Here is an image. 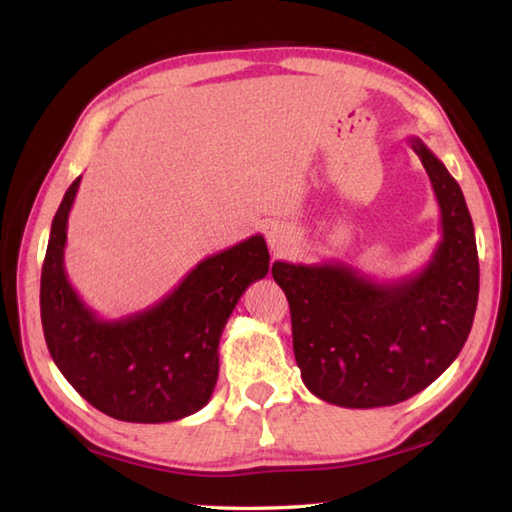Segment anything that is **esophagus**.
<instances>
[{"mask_svg": "<svg viewBox=\"0 0 512 512\" xmlns=\"http://www.w3.org/2000/svg\"><path fill=\"white\" fill-rule=\"evenodd\" d=\"M267 243L274 254H283L294 243V232L287 225H274L267 232Z\"/></svg>", "mask_w": 512, "mask_h": 512, "instance_id": "esophagus-1", "label": "esophagus"}]
</instances>
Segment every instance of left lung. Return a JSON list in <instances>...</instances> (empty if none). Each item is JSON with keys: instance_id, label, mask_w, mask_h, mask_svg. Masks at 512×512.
<instances>
[{"instance_id": "1", "label": "left lung", "mask_w": 512, "mask_h": 512, "mask_svg": "<svg viewBox=\"0 0 512 512\" xmlns=\"http://www.w3.org/2000/svg\"><path fill=\"white\" fill-rule=\"evenodd\" d=\"M411 148L442 212V241L424 269L375 283L344 263L271 267L289 300L302 382L347 409L413 398L451 367L473 327L479 260L462 187L420 139Z\"/></svg>"}]
</instances>
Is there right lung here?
<instances>
[{
    "label": "right lung",
    "mask_w": 512,
    "mask_h": 512,
    "mask_svg": "<svg viewBox=\"0 0 512 512\" xmlns=\"http://www.w3.org/2000/svg\"><path fill=\"white\" fill-rule=\"evenodd\" d=\"M81 176L52 218L41 267V325L52 360L83 400L121 422H174L210 402L218 342L245 289L265 278V238L201 260L156 305L103 320L79 298L64 267L68 214Z\"/></svg>",
    "instance_id": "obj_1"
}]
</instances>
